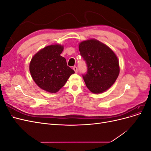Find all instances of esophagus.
I'll return each mask as SVG.
<instances>
[{
    "instance_id": "1",
    "label": "esophagus",
    "mask_w": 151,
    "mask_h": 151,
    "mask_svg": "<svg viewBox=\"0 0 151 151\" xmlns=\"http://www.w3.org/2000/svg\"><path fill=\"white\" fill-rule=\"evenodd\" d=\"M73 69H74V70L75 71L76 73H77V70H77V67L76 66H74V67H73Z\"/></svg>"
}]
</instances>
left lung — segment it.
Segmentation results:
<instances>
[{
  "mask_svg": "<svg viewBox=\"0 0 151 151\" xmlns=\"http://www.w3.org/2000/svg\"><path fill=\"white\" fill-rule=\"evenodd\" d=\"M81 55L86 61L88 72L83 76L87 88L94 94L102 93L115 83L120 73L119 60L107 45L96 39L79 43Z\"/></svg>",
  "mask_w": 151,
  "mask_h": 151,
  "instance_id": "left-lung-1",
  "label": "left lung"
}]
</instances>
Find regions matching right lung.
I'll return each instance as SVG.
<instances>
[{
	"label": "right lung",
	"instance_id": "add662e5",
	"mask_svg": "<svg viewBox=\"0 0 151 151\" xmlns=\"http://www.w3.org/2000/svg\"><path fill=\"white\" fill-rule=\"evenodd\" d=\"M63 48L59 44L48 45L31 60L29 72L32 78L38 87L47 92H58L75 73L67 66L66 59L60 55Z\"/></svg>",
	"mask_w": 151,
	"mask_h": 151
}]
</instances>
